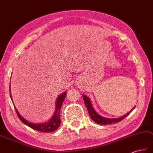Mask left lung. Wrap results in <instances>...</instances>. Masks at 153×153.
<instances>
[{
	"label": "left lung",
	"instance_id": "1",
	"mask_svg": "<svg viewBox=\"0 0 153 153\" xmlns=\"http://www.w3.org/2000/svg\"><path fill=\"white\" fill-rule=\"evenodd\" d=\"M82 97L84 101V104L86 105V107L87 108L88 112V113H89L90 118L95 122V123H96L97 124H99L104 125V124H110L113 123H118V122L123 120L124 118H125L127 116H128V115L131 113V112L133 111L134 108H135L134 107L133 109L130 111L128 114L124 115V116H123V117H120L118 118H105L100 116L99 114H97L96 112L94 111L92 105L91 104V101L89 98H88L87 96H84V95H83Z\"/></svg>",
	"mask_w": 153,
	"mask_h": 153
}]
</instances>
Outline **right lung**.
<instances>
[{"label":"right lung","instance_id":"obj_1","mask_svg":"<svg viewBox=\"0 0 153 153\" xmlns=\"http://www.w3.org/2000/svg\"><path fill=\"white\" fill-rule=\"evenodd\" d=\"M67 95V91H65L63 94H61L60 96L57 97V101H56V111L55 113H54L53 116L52 117V118L48 122V123H42V124H33L29 123L28 121H27L25 119H24L21 115L19 114L18 111H17L16 108L15 107V109L16 111L17 115H18V118L20 119L23 124L31 128L34 130L39 131H43L46 132V133H50V132H52L56 130L57 128H59L61 124V119H60V116H59V111L61 109V107H62V105L63 104V102ZM10 96L11 97L12 100V96L11 94H10Z\"/></svg>","mask_w":153,"mask_h":153}]
</instances>
